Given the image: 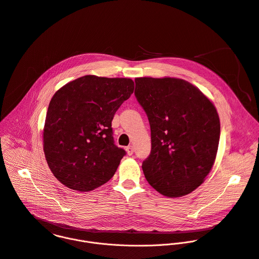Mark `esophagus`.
<instances>
[{"label": "esophagus", "mask_w": 259, "mask_h": 259, "mask_svg": "<svg viewBox=\"0 0 259 259\" xmlns=\"http://www.w3.org/2000/svg\"><path fill=\"white\" fill-rule=\"evenodd\" d=\"M126 151L128 153V155H132L133 152H134V147L132 145H129L126 147Z\"/></svg>", "instance_id": "34e87169"}]
</instances>
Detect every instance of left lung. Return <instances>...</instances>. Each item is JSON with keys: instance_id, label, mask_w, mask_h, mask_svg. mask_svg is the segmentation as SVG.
<instances>
[{"instance_id": "8db88e82", "label": "left lung", "mask_w": 259, "mask_h": 259, "mask_svg": "<svg viewBox=\"0 0 259 259\" xmlns=\"http://www.w3.org/2000/svg\"><path fill=\"white\" fill-rule=\"evenodd\" d=\"M135 97L151 131V151L142 163L147 182L166 197L191 193L215 160L221 124L214 105L196 86L173 77L135 78Z\"/></svg>"}]
</instances>
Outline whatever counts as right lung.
Instances as JSON below:
<instances>
[{
    "mask_svg": "<svg viewBox=\"0 0 259 259\" xmlns=\"http://www.w3.org/2000/svg\"><path fill=\"white\" fill-rule=\"evenodd\" d=\"M133 91L130 78L85 75L56 92L42 143L48 165L63 185L88 192L115 175L125 150L114 144L112 120Z\"/></svg>",
    "mask_w": 259,
    "mask_h": 259,
    "instance_id": "add662e5",
    "label": "right lung"
}]
</instances>
